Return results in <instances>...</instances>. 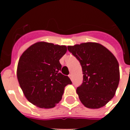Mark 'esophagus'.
Here are the masks:
<instances>
[{
  "label": "esophagus",
  "instance_id": "obj_1",
  "mask_svg": "<svg viewBox=\"0 0 130 130\" xmlns=\"http://www.w3.org/2000/svg\"><path fill=\"white\" fill-rule=\"evenodd\" d=\"M68 76H69V77H70V78L71 79H72V73H70V74H69Z\"/></svg>",
  "mask_w": 130,
  "mask_h": 130
}]
</instances>
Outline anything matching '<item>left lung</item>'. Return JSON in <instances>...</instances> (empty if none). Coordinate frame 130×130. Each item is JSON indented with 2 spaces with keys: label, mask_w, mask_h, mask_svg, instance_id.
<instances>
[{
  "label": "left lung",
  "mask_w": 130,
  "mask_h": 130,
  "mask_svg": "<svg viewBox=\"0 0 130 130\" xmlns=\"http://www.w3.org/2000/svg\"><path fill=\"white\" fill-rule=\"evenodd\" d=\"M68 49L82 67L83 80L76 90L81 103L90 109L104 106L115 96L119 85L120 72L117 58L98 43L68 46Z\"/></svg>",
  "instance_id": "left-lung-1"
}]
</instances>
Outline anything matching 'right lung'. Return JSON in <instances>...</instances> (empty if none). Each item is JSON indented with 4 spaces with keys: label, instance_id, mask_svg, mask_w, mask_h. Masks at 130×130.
Listing matches in <instances>:
<instances>
[{
    "label": "right lung",
    "instance_id": "add662e5",
    "mask_svg": "<svg viewBox=\"0 0 130 130\" xmlns=\"http://www.w3.org/2000/svg\"><path fill=\"white\" fill-rule=\"evenodd\" d=\"M65 45L47 42L32 45L22 54L17 76L26 99L40 108H53L61 100L64 87L72 84L60 73L59 60L66 53Z\"/></svg>",
    "mask_w": 130,
    "mask_h": 130
}]
</instances>
